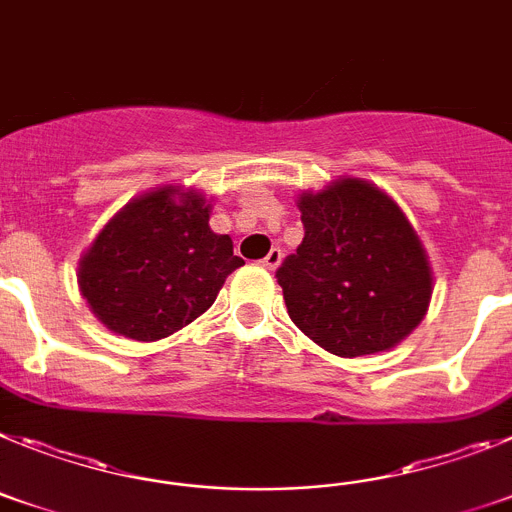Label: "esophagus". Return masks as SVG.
<instances>
[{
	"mask_svg": "<svg viewBox=\"0 0 512 512\" xmlns=\"http://www.w3.org/2000/svg\"><path fill=\"white\" fill-rule=\"evenodd\" d=\"M281 262H283V250H275V247H273V250L268 252V257L262 260V265H265L268 270H275L278 265H281Z\"/></svg>",
	"mask_w": 512,
	"mask_h": 512,
	"instance_id": "esophagus-1",
	"label": "esophagus"
}]
</instances>
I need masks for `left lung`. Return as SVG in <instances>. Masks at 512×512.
I'll use <instances>...</instances> for the list:
<instances>
[{
	"mask_svg": "<svg viewBox=\"0 0 512 512\" xmlns=\"http://www.w3.org/2000/svg\"><path fill=\"white\" fill-rule=\"evenodd\" d=\"M304 242L278 268L288 317L340 358L381 353L422 322L433 270L417 231L384 190L340 177L301 193Z\"/></svg>",
	"mask_w": 512,
	"mask_h": 512,
	"instance_id": "1",
	"label": "left lung"
}]
</instances>
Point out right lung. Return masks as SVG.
<instances>
[{
  "label": "right lung",
  "instance_id": "right-lung-1",
  "mask_svg": "<svg viewBox=\"0 0 512 512\" xmlns=\"http://www.w3.org/2000/svg\"><path fill=\"white\" fill-rule=\"evenodd\" d=\"M211 203L164 185L115 213L79 260V291L115 335L170 337L216 301L226 275L242 268L229 234H213Z\"/></svg>",
  "mask_w": 512,
  "mask_h": 512
}]
</instances>
